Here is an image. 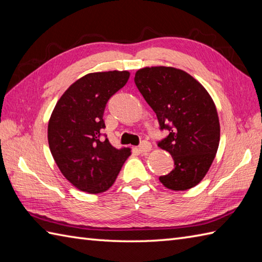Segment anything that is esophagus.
Wrapping results in <instances>:
<instances>
[{
  "label": "esophagus",
  "mask_w": 262,
  "mask_h": 262,
  "mask_svg": "<svg viewBox=\"0 0 262 262\" xmlns=\"http://www.w3.org/2000/svg\"><path fill=\"white\" fill-rule=\"evenodd\" d=\"M151 148H152V146H151L150 142L142 141L138 149H139V151H140L141 154H146V152H149V151L151 150Z\"/></svg>",
  "instance_id": "obj_1"
}]
</instances>
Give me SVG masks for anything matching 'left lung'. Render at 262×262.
<instances>
[{
    "instance_id": "1",
    "label": "left lung",
    "mask_w": 262,
    "mask_h": 262,
    "mask_svg": "<svg viewBox=\"0 0 262 262\" xmlns=\"http://www.w3.org/2000/svg\"><path fill=\"white\" fill-rule=\"evenodd\" d=\"M135 83L154 110L160 130L169 135L158 146L168 151L175 168L160 183L171 190L194 187L205 177L220 143V122L211 95L189 74L173 67H146Z\"/></svg>"
}]
</instances>
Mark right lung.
<instances>
[{"label":"right lung","mask_w":262,"mask_h":262,"mask_svg":"<svg viewBox=\"0 0 262 262\" xmlns=\"http://www.w3.org/2000/svg\"><path fill=\"white\" fill-rule=\"evenodd\" d=\"M130 73H91L68 87L51 113L48 142L51 155L63 176L82 191L107 190L131 149H116L108 139L101 140L107 101L123 87Z\"/></svg>","instance_id":"1"}]
</instances>
